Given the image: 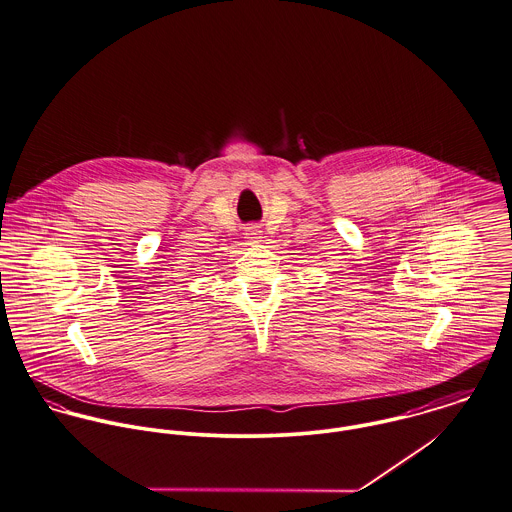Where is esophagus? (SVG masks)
I'll return each mask as SVG.
<instances>
[{
  "instance_id": "34e87169",
  "label": "esophagus",
  "mask_w": 512,
  "mask_h": 512,
  "mask_svg": "<svg viewBox=\"0 0 512 512\" xmlns=\"http://www.w3.org/2000/svg\"><path fill=\"white\" fill-rule=\"evenodd\" d=\"M254 234L256 233H250V236H248V238H258V236H254Z\"/></svg>"
}]
</instances>
